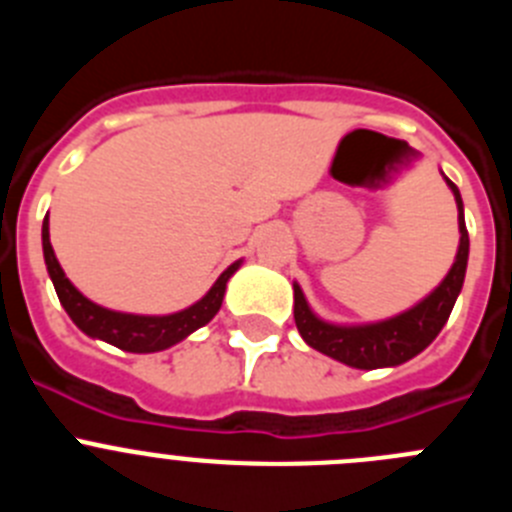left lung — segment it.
Segmentation results:
<instances>
[{
    "mask_svg": "<svg viewBox=\"0 0 512 512\" xmlns=\"http://www.w3.org/2000/svg\"><path fill=\"white\" fill-rule=\"evenodd\" d=\"M446 184L454 192L461 233L456 261L446 279L410 310L400 312L390 320L366 325H336L320 320L307 305L300 284H295V323L307 346L330 356V359L341 361V364L354 366V369H382V366H400L410 361L441 333L461 292L469 259V233L467 223H464L461 194L451 179H446Z\"/></svg>",
    "mask_w": 512,
    "mask_h": 512,
    "instance_id": "1",
    "label": "left lung"
}]
</instances>
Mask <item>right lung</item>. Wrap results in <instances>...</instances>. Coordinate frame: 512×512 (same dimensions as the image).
I'll list each match as a JSON object with an SVG mask.
<instances>
[{
  "label": "right lung",
  "instance_id": "add662e5",
  "mask_svg": "<svg viewBox=\"0 0 512 512\" xmlns=\"http://www.w3.org/2000/svg\"><path fill=\"white\" fill-rule=\"evenodd\" d=\"M43 256L51 282L56 287V295L61 300L63 310L69 312V318L84 330L87 336L107 341L112 346L130 351V354H153V351H164V348L174 346V343L184 341L189 333L210 323L217 315L220 305H223L225 287L228 279L233 277L235 269L241 266V261H235L233 266L217 277L202 300L189 305L187 310L171 312V315H133V312H115L107 307L97 305V302L87 300L79 289L66 279L61 264H58L56 253L51 246V233H48V215L43 220Z\"/></svg>",
  "mask_w": 512,
  "mask_h": 512
}]
</instances>
